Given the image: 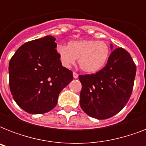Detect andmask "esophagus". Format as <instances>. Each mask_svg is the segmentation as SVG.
Segmentation results:
<instances>
[{"label": "esophagus", "mask_w": 146, "mask_h": 146, "mask_svg": "<svg viewBox=\"0 0 146 146\" xmlns=\"http://www.w3.org/2000/svg\"><path fill=\"white\" fill-rule=\"evenodd\" d=\"M73 78H74V79H76V78H78V76H79V75H78L77 73H76V72H73Z\"/></svg>", "instance_id": "esophagus-1"}]
</instances>
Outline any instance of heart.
Returning a JSON list of instances; mask_svg holds the SVG:
<instances>
[{
    "mask_svg": "<svg viewBox=\"0 0 146 146\" xmlns=\"http://www.w3.org/2000/svg\"><path fill=\"white\" fill-rule=\"evenodd\" d=\"M57 53L65 67H70L78 58V64L82 70L94 73L106 64L110 56V48L103 41L80 39L69 42L67 46L57 45Z\"/></svg>",
    "mask_w": 146,
    "mask_h": 146,
    "instance_id": "b5f03b06",
    "label": "heart"
}]
</instances>
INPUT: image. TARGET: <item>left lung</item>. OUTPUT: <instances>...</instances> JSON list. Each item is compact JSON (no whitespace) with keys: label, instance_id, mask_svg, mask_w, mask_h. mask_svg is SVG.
I'll list each match as a JSON object with an SVG mask.
<instances>
[{"label":"left lung","instance_id":"left-lung-1","mask_svg":"<svg viewBox=\"0 0 146 146\" xmlns=\"http://www.w3.org/2000/svg\"><path fill=\"white\" fill-rule=\"evenodd\" d=\"M104 68L91 75H80V104L85 113L98 120L120 112L129 101L133 88L136 66L122 48L113 50Z\"/></svg>","mask_w":146,"mask_h":146}]
</instances>
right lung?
<instances>
[{"label":"right lung","mask_w":146,"mask_h":146,"mask_svg":"<svg viewBox=\"0 0 146 146\" xmlns=\"http://www.w3.org/2000/svg\"><path fill=\"white\" fill-rule=\"evenodd\" d=\"M51 35L26 42L9 64L13 98L27 113H44L57 103L60 92L73 80V72L62 66Z\"/></svg>","instance_id":"obj_1"}]
</instances>
